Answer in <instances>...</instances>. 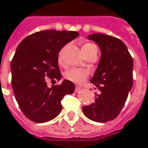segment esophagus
<instances>
[{
    "label": "esophagus",
    "mask_w": 148,
    "mask_h": 148,
    "mask_svg": "<svg viewBox=\"0 0 148 148\" xmlns=\"http://www.w3.org/2000/svg\"><path fill=\"white\" fill-rule=\"evenodd\" d=\"M81 90H82V88H81V87L76 86V88H75V92H76V93H77V92L81 91Z\"/></svg>",
    "instance_id": "34e87169"
}]
</instances>
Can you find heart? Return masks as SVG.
Returning a JSON list of instances; mask_svg holds the SVG:
<instances>
[{
	"label": "heart",
	"instance_id": "b5f03b06",
	"mask_svg": "<svg viewBox=\"0 0 148 148\" xmlns=\"http://www.w3.org/2000/svg\"><path fill=\"white\" fill-rule=\"evenodd\" d=\"M82 50L85 56H86L93 52L97 51V47L95 44H93L92 42H86L82 45ZM58 62L59 65L63 64L62 51L58 53ZM88 76H89V71L85 69H81V68H71L66 71L64 74V77L66 80L75 84L82 83L88 77Z\"/></svg>",
	"mask_w": 148,
	"mask_h": 148
}]
</instances>
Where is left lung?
Masks as SVG:
<instances>
[{"instance_id":"8db88e82","label":"left lung","mask_w":148,"mask_h":148,"mask_svg":"<svg viewBox=\"0 0 148 148\" xmlns=\"http://www.w3.org/2000/svg\"><path fill=\"white\" fill-rule=\"evenodd\" d=\"M88 39L99 46V64L90 82L101 92L95 102L83 106L86 116L96 122L114 120L121 112L133 85V59L121 39L105 34H92Z\"/></svg>"}]
</instances>
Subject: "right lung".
<instances>
[{"instance_id":"1","label":"right lung","mask_w":148,"mask_h":148,"mask_svg":"<svg viewBox=\"0 0 148 148\" xmlns=\"http://www.w3.org/2000/svg\"><path fill=\"white\" fill-rule=\"evenodd\" d=\"M77 36L78 32L73 31H40L17 47L11 62L12 87L21 111L32 121L44 123L56 117L62 99L74 93L73 82L64 80L49 88L46 77L61 79L58 53Z\"/></svg>"}]
</instances>
